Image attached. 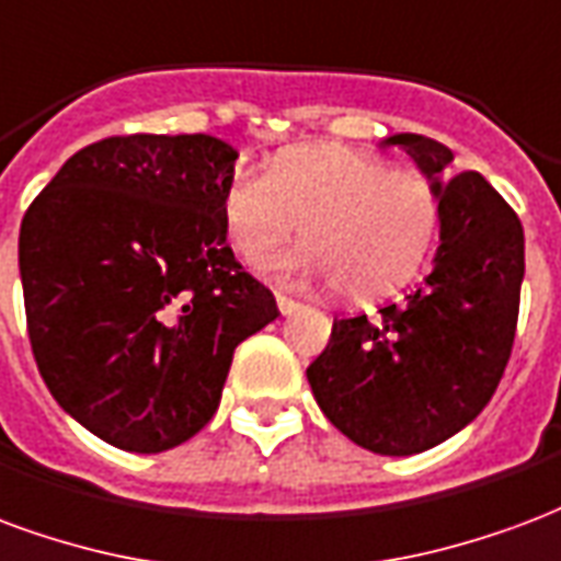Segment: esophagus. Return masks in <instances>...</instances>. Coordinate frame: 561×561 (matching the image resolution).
I'll list each match as a JSON object with an SVG mask.
<instances>
[{"instance_id":"obj_1","label":"esophagus","mask_w":561,"mask_h":561,"mask_svg":"<svg viewBox=\"0 0 561 561\" xmlns=\"http://www.w3.org/2000/svg\"><path fill=\"white\" fill-rule=\"evenodd\" d=\"M277 310H280L284 317H289V313H296V310H301V301H296V298L277 296Z\"/></svg>"}]
</instances>
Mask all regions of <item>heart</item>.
<instances>
[{
  "instance_id": "1",
  "label": "heart",
  "mask_w": 561,
  "mask_h": 561,
  "mask_svg": "<svg viewBox=\"0 0 561 561\" xmlns=\"http://www.w3.org/2000/svg\"><path fill=\"white\" fill-rule=\"evenodd\" d=\"M220 215L236 253L251 265L280 251L305 220L310 241L280 272L376 298L415 277L439 232L443 203L424 175L394 170L374 151L313 146L275 158L265 175L239 170Z\"/></svg>"
}]
</instances>
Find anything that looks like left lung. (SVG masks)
Segmentation results:
<instances>
[{
    "label": "left lung",
    "mask_w": 561,
    "mask_h": 561,
    "mask_svg": "<svg viewBox=\"0 0 561 561\" xmlns=\"http://www.w3.org/2000/svg\"><path fill=\"white\" fill-rule=\"evenodd\" d=\"M386 146H403L436 187L439 251L403 301L370 320H334L308 382L343 436L407 457L445 443L490 403L514 346L526 265L520 218L484 175H451V149L421 134Z\"/></svg>",
    "instance_id": "left-lung-1"
}]
</instances>
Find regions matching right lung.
Segmentation results:
<instances>
[{
	"instance_id": "add662e5",
	"label": "right lung",
	"mask_w": 561,
	"mask_h": 561,
	"mask_svg": "<svg viewBox=\"0 0 561 561\" xmlns=\"http://www.w3.org/2000/svg\"><path fill=\"white\" fill-rule=\"evenodd\" d=\"M236 158L208 134L107 137L71 154L23 215L32 355L56 403L122 451L203 431L236 346L280 317L227 244Z\"/></svg>"
}]
</instances>
